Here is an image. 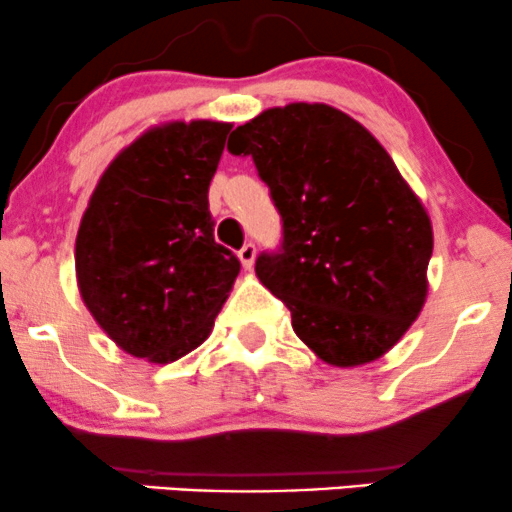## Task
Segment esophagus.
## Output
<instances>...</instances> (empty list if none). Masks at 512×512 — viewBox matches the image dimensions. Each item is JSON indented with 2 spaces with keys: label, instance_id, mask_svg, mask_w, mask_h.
<instances>
[{
  "label": "esophagus",
  "instance_id": "34e87169",
  "mask_svg": "<svg viewBox=\"0 0 512 512\" xmlns=\"http://www.w3.org/2000/svg\"><path fill=\"white\" fill-rule=\"evenodd\" d=\"M238 257H240V262H243L245 269H252V264H255V257H257V248L252 243H245L243 248L238 250Z\"/></svg>",
  "mask_w": 512,
  "mask_h": 512
}]
</instances>
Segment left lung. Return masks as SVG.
Listing matches in <instances>:
<instances>
[{
	"instance_id": "obj_1",
	"label": "left lung",
	"mask_w": 512,
	"mask_h": 512,
	"mask_svg": "<svg viewBox=\"0 0 512 512\" xmlns=\"http://www.w3.org/2000/svg\"><path fill=\"white\" fill-rule=\"evenodd\" d=\"M233 134L228 151L252 156L281 216V245L255 272L293 332L332 366L380 358L424 308V204L378 139L330 105L269 108Z\"/></svg>"
}]
</instances>
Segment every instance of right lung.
Masks as SVG:
<instances>
[{"instance_id": "obj_1", "label": "right lung", "mask_w": 512, "mask_h": 512, "mask_svg": "<svg viewBox=\"0 0 512 512\" xmlns=\"http://www.w3.org/2000/svg\"><path fill=\"white\" fill-rule=\"evenodd\" d=\"M228 122H170L144 132L98 180L76 236L86 308L137 358L170 363L214 327L240 272L214 240L209 182Z\"/></svg>"}]
</instances>
